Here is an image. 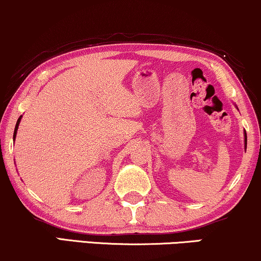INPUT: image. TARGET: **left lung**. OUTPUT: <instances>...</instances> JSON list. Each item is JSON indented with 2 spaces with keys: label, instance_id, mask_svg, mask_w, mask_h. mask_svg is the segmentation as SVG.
Segmentation results:
<instances>
[{
  "label": "left lung",
  "instance_id": "8db88e82",
  "mask_svg": "<svg viewBox=\"0 0 261 261\" xmlns=\"http://www.w3.org/2000/svg\"><path fill=\"white\" fill-rule=\"evenodd\" d=\"M245 149H247V134H246V131H245Z\"/></svg>",
  "mask_w": 261,
  "mask_h": 261
}]
</instances>
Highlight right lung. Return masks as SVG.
Here are the masks:
<instances>
[{
    "instance_id": "obj_1",
    "label": "right lung",
    "mask_w": 261,
    "mask_h": 261,
    "mask_svg": "<svg viewBox=\"0 0 261 261\" xmlns=\"http://www.w3.org/2000/svg\"><path fill=\"white\" fill-rule=\"evenodd\" d=\"M21 118H22V115H20V117H19L18 121H16V125H15V128H14V135H13V140H15V136H16V131H18V127H19V124H20V120H21Z\"/></svg>"
}]
</instances>
